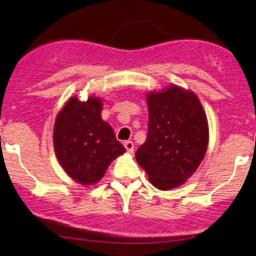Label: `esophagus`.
<instances>
[{
    "label": "esophagus",
    "mask_w": 256,
    "mask_h": 256,
    "mask_svg": "<svg viewBox=\"0 0 256 256\" xmlns=\"http://www.w3.org/2000/svg\"><path fill=\"white\" fill-rule=\"evenodd\" d=\"M124 146L126 148V150H127V152H129V153L134 152V143H132V142H130V140L124 142Z\"/></svg>",
    "instance_id": "1"
}]
</instances>
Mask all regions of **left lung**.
I'll return each mask as SVG.
<instances>
[{"mask_svg": "<svg viewBox=\"0 0 256 256\" xmlns=\"http://www.w3.org/2000/svg\"><path fill=\"white\" fill-rule=\"evenodd\" d=\"M148 128L136 160L158 190L185 182L198 169L208 143L202 104L192 92L171 86L148 95Z\"/></svg>", "mask_w": 256, "mask_h": 256, "instance_id": "obj_1", "label": "left lung"}]
</instances>
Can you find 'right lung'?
Wrapping results in <instances>:
<instances>
[{"mask_svg":"<svg viewBox=\"0 0 256 256\" xmlns=\"http://www.w3.org/2000/svg\"><path fill=\"white\" fill-rule=\"evenodd\" d=\"M102 100L80 102L71 98L58 112L53 144L58 162L82 185H93L103 177L110 163L126 152L112 127L100 118Z\"/></svg>","mask_w":256,"mask_h":256,"instance_id":"right-lung-1","label":"right lung"}]
</instances>
